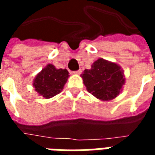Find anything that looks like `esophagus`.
<instances>
[{"label": "esophagus", "mask_w": 155, "mask_h": 155, "mask_svg": "<svg viewBox=\"0 0 155 155\" xmlns=\"http://www.w3.org/2000/svg\"><path fill=\"white\" fill-rule=\"evenodd\" d=\"M81 72H82V71H81V70H79V71H74V72H73V73H74V74H81Z\"/></svg>", "instance_id": "34e87169"}]
</instances>
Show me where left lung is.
I'll return each mask as SVG.
<instances>
[{"label": "left lung", "mask_w": 155, "mask_h": 155, "mask_svg": "<svg viewBox=\"0 0 155 155\" xmlns=\"http://www.w3.org/2000/svg\"><path fill=\"white\" fill-rule=\"evenodd\" d=\"M84 84L89 93L98 100H114L123 91L125 84L124 71L115 62L99 58L81 74Z\"/></svg>", "instance_id": "8db88e82"}]
</instances>
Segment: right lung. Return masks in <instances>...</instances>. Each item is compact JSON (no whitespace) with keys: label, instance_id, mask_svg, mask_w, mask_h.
Wrapping results in <instances>:
<instances>
[{"label":"right lung","instance_id":"obj_1","mask_svg":"<svg viewBox=\"0 0 155 155\" xmlns=\"http://www.w3.org/2000/svg\"><path fill=\"white\" fill-rule=\"evenodd\" d=\"M66 69H57L54 64H47L33 80V87L40 96L50 99L61 93L69 78Z\"/></svg>","mask_w":155,"mask_h":155}]
</instances>
